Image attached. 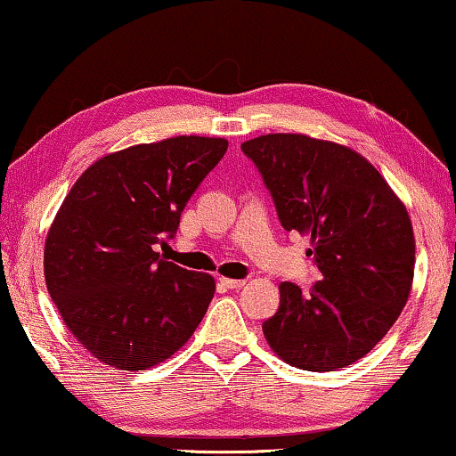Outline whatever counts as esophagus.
Here are the masks:
<instances>
[{
    "label": "esophagus",
    "mask_w": 456,
    "mask_h": 456,
    "mask_svg": "<svg viewBox=\"0 0 456 456\" xmlns=\"http://www.w3.org/2000/svg\"><path fill=\"white\" fill-rule=\"evenodd\" d=\"M222 284L226 286L230 290H239L245 286V280H234V278H222Z\"/></svg>",
    "instance_id": "1"
}]
</instances>
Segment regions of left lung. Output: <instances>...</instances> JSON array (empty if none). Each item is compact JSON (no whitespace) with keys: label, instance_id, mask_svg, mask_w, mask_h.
<instances>
[{"label":"left lung","instance_id":"8db88e82","mask_svg":"<svg viewBox=\"0 0 456 456\" xmlns=\"http://www.w3.org/2000/svg\"><path fill=\"white\" fill-rule=\"evenodd\" d=\"M259 167L282 226L309 236L322 280L311 292L280 284L267 345L305 371H334L388 334L411 295L415 236L409 211L382 174L351 147L298 133L240 145Z\"/></svg>","mask_w":456,"mask_h":456}]
</instances>
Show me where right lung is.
Masks as SVG:
<instances>
[{
  "label": "right lung",
  "instance_id": "add662e5",
  "mask_svg": "<svg viewBox=\"0 0 456 456\" xmlns=\"http://www.w3.org/2000/svg\"><path fill=\"white\" fill-rule=\"evenodd\" d=\"M228 149L172 136L99 158L80 174L45 239V284L70 334L102 363H164L201 323L216 280L159 257L186 201Z\"/></svg>",
  "mask_w": 456,
  "mask_h": 456
}]
</instances>
